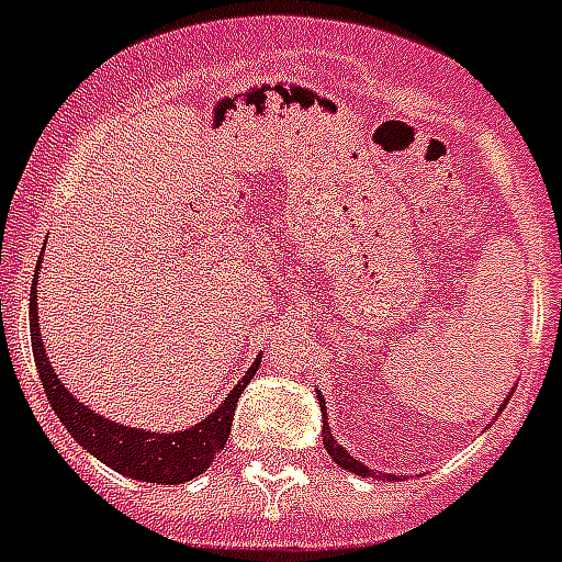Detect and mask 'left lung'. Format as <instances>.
Listing matches in <instances>:
<instances>
[{"instance_id": "1", "label": "left lung", "mask_w": 562, "mask_h": 562, "mask_svg": "<svg viewBox=\"0 0 562 562\" xmlns=\"http://www.w3.org/2000/svg\"><path fill=\"white\" fill-rule=\"evenodd\" d=\"M317 397H319V405H323V394H317ZM323 408H325V405H323ZM323 417H325V412H323ZM323 446H325V451H328V454L334 457V463L342 465V469L353 471V474H360V477H380L376 471L366 469V465H362V463L351 460V454H346V451L339 449L337 440H334L331 431H328V426H325V423H323Z\"/></svg>"}]
</instances>
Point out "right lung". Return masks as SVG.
Listing matches in <instances>:
<instances>
[{
	"label": "right lung",
	"instance_id": "obj_1",
	"mask_svg": "<svg viewBox=\"0 0 562 562\" xmlns=\"http://www.w3.org/2000/svg\"><path fill=\"white\" fill-rule=\"evenodd\" d=\"M31 294V342L33 360H36V369L42 376V389L48 394L50 408L56 412L59 423L77 437L79 446H85L97 460H102L125 477L145 480V483L177 485L200 477L202 471L214 463V457L225 449L237 400L245 385L251 383L254 371L259 369V360L239 380L237 389L225 397V403L211 417L202 419L200 426L177 434H150L120 426V423H111V419L93 414L88 405L70 397V391L59 383V376L50 369L45 348H42L40 319H36V277H33Z\"/></svg>",
	"mask_w": 562,
	"mask_h": 562
}]
</instances>
